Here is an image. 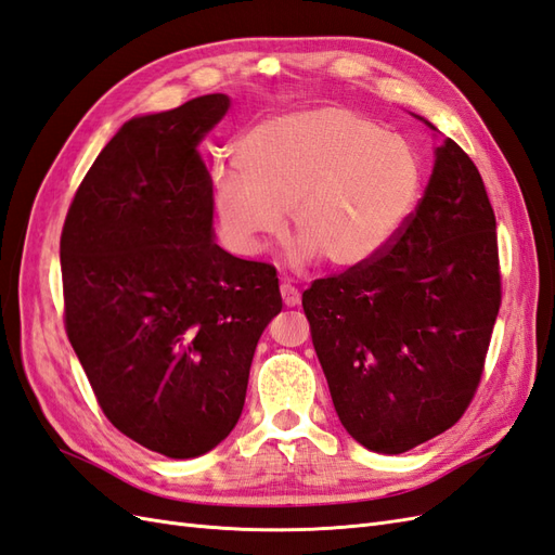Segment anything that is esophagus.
Wrapping results in <instances>:
<instances>
[{"label":"esophagus","mask_w":555,"mask_h":555,"mask_svg":"<svg viewBox=\"0 0 555 555\" xmlns=\"http://www.w3.org/2000/svg\"><path fill=\"white\" fill-rule=\"evenodd\" d=\"M281 297H283V305L286 307H295V305H300V291H297L293 283H288V281H283L281 283Z\"/></svg>","instance_id":"1"}]
</instances>
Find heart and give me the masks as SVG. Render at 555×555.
Here are the masks:
<instances>
[{"label":"heart","instance_id":"obj_1","mask_svg":"<svg viewBox=\"0 0 555 555\" xmlns=\"http://www.w3.org/2000/svg\"><path fill=\"white\" fill-rule=\"evenodd\" d=\"M238 164L212 168V208L236 253L258 255L286 230L291 262H371L420 202L424 166L410 140L347 107L323 105L255 124Z\"/></svg>","mask_w":555,"mask_h":555}]
</instances>
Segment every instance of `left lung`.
<instances>
[{
    "mask_svg": "<svg viewBox=\"0 0 555 555\" xmlns=\"http://www.w3.org/2000/svg\"><path fill=\"white\" fill-rule=\"evenodd\" d=\"M500 305L486 184L446 138L399 236L371 262L302 293L311 343L349 436L399 454L450 429L478 389Z\"/></svg>",
    "mask_w": 555,
    "mask_h": 555,
    "instance_id": "left-lung-1",
    "label": "left lung"
}]
</instances>
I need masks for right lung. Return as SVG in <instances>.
Here are the masks:
<instances>
[{"label":"right lung","mask_w":555,"mask_h":555,"mask_svg":"<svg viewBox=\"0 0 555 555\" xmlns=\"http://www.w3.org/2000/svg\"><path fill=\"white\" fill-rule=\"evenodd\" d=\"M230 109L210 93L133 117L81 180L61 234L65 331L105 417L142 448L198 457L230 436L255 347L281 311L276 269L212 234L196 152Z\"/></svg>","instance_id":"add662e5"}]
</instances>
